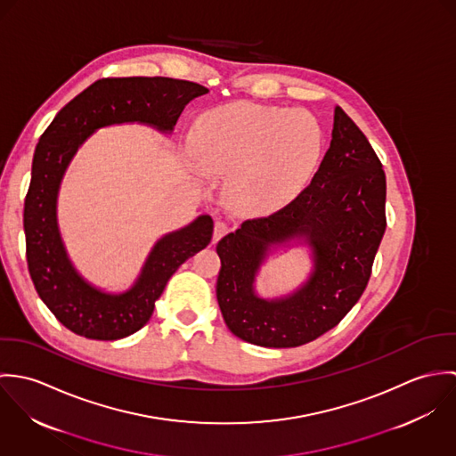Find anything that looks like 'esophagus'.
I'll return each mask as SVG.
<instances>
[{"label": "esophagus", "mask_w": 456, "mask_h": 456, "mask_svg": "<svg viewBox=\"0 0 456 456\" xmlns=\"http://www.w3.org/2000/svg\"><path fill=\"white\" fill-rule=\"evenodd\" d=\"M228 232H230L228 223H224V221H216V224H214V242L221 240Z\"/></svg>", "instance_id": "esophagus-1"}]
</instances>
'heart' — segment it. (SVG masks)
Instances as JSON below:
<instances>
[{
    "instance_id": "1",
    "label": "heart",
    "mask_w": 456,
    "mask_h": 456,
    "mask_svg": "<svg viewBox=\"0 0 456 456\" xmlns=\"http://www.w3.org/2000/svg\"><path fill=\"white\" fill-rule=\"evenodd\" d=\"M193 143L205 172L230 174L228 190L239 203L272 210L309 184L325 149V133L304 110L235 103L203 114Z\"/></svg>"
}]
</instances>
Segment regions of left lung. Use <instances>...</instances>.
Masks as SVG:
<instances>
[{"label":"left lung","instance_id":"obj_1","mask_svg":"<svg viewBox=\"0 0 456 456\" xmlns=\"http://www.w3.org/2000/svg\"><path fill=\"white\" fill-rule=\"evenodd\" d=\"M387 175L370 142L340 109L333 110L330 149L288 205L248 219L219 240L216 295L224 323L239 338L263 347H297L338 325L367 288L387 230ZM305 238L317 266L291 297L266 303L252 291L267 248Z\"/></svg>","mask_w":456,"mask_h":456}]
</instances>
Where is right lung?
Listing matches in <instances>:
<instances>
[{
    "instance_id": "obj_1",
    "label": "right lung",
    "mask_w": 456,
    "mask_h": 456,
    "mask_svg": "<svg viewBox=\"0 0 456 456\" xmlns=\"http://www.w3.org/2000/svg\"><path fill=\"white\" fill-rule=\"evenodd\" d=\"M207 87L168 77H107L77 94L58 112L37 143L24 200L26 260L38 297L56 320L77 335L118 340L138 331L154 311L175 270L212 239L210 216L163 237L130 291L105 295L80 279L60 239L56 198L78 145L98 128L140 121L172 131L184 107Z\"/></svg>"
}]
</instances>
